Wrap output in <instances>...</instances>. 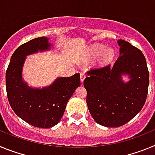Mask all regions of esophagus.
<instances>
[{"label":"esophagus","mask_w":155,"mask_h":155,"mask_svg":"<svg viewBox=\"0 0 155 155\" xmlns=\"http://www.w3.org/2000/svg\"><path fill=\"white\" fill-rule=\"evenodd\" d=\"M85 78H86L85 74H81V83H83V82H84Z\"/></svg>","instance_id":"1"}]
</instances>
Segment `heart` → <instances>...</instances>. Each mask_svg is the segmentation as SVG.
Listing matches in <instances>:
<instances>
[{"instance_id": "b5f03b06", "label": "heart", "mask_w": 155, "mask_h": 155, "mask_svg": "<svg viewBox=\"0 0 155 155\" xmlns=\"http://www.w3.org/2000/svg\"><path fill=\"white\" fill-rule=\"evenodd\" d=\"M114 55L115 52L113 49L107 48L102 44H94L86 50L84 57L87 61H91L101 55L100 63L108 64L113 61Z\"/></svg>"}]
</instances>
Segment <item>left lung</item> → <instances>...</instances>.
Segmentation results:
<instances>
[{
    "instance_id": "1",
    "label": "left lung",
    "mask_w": 155,
    "mask_h": 155,
    "mask_svg": "<svg viewBox=\"0 0 155 155\" xmlns=\"http://www.w3.org/2000/svg\"><path fill=\"white\" fill-rule=\"evenodd\" d=\"M117 42L120 57L114 65L91 70L84 81L88 110L97 124L106 127H121L135 117L148 91L149 72L142 52L125 40ZM124 75L128 82L122 80Z\"/></svg>"
}]
</instances>
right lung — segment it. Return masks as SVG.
Returning <instances> with one entry per match:
<instances>
[{
    "instance_id": "obj_1",
    "label": "right lung",
    "mask_w": 155,
    "mask_h": 155,
    "mask_svg": "<svg viewBox=\"0 0 155 155\" xmlns=\"http://www.w3.org/2000/svg\"><path fill=\"white\" fill-rule=\"evenodd\" d=\"M46 37H39L21 45L11 57L6 71L8 102L18 116L30 125L50 128L61 121L66 105L78 87L80 74L68 78L60 77L47 87H31L22 78L26 57L50 50Z\"/></svg>"
}]
</instances>
